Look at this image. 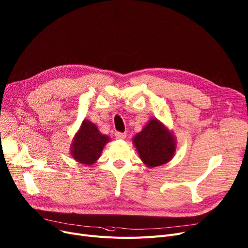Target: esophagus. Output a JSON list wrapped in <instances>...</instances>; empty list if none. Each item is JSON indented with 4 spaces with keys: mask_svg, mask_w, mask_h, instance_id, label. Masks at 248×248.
Here are the masks:
<instances>
[{
    "mask_svg": "<svg viewBox=\"0 0 248 248\" xmlns=\"http://www.w3.org/2000/svg\"><path fill=\"white\" fill-rule=\"evenodd\" d=\"M125 137H126L125 133H120V131L115 133V138H117L118 140H124V139H125Z\"/></svg>",
    "mask_w": 248,
    "mask_h": 248,
    "instance_id": "1",
    "label": "esophagus"
}]
</instances>
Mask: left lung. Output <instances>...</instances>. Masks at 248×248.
I'll use <instances>...</instances> for the list:
<instances>
[{
  "instance_id": "8db88e82",
  "label": "left lung",
  "mask_w": 248,
  "mask_h": 248,
  "mask_svg": "<svg viewBox=\"0 0 248 248\" xmlns=\"http://www.w3.org/2000/svg\"><path fill=\"white\" fill-rule=\"evenodd\" d=\"M140 159L148 168L169 162L174 155L176 141L171 131L157 120H151L133 140Z\"/></svg>"
}]
</instances>
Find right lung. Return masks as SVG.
I'll list each match as a JSON object with an SVG mask.
<instances>
[{"label": "right lung", "mask_w": 248, "mask_h": 248, "mask_svg": "<svg viewBox=\"0 0 248 248\" xmlns=\"http://www.w3.org/2000/svg\"><path fill=\"white\" fill-rule=\"evenodd\" d=\"M109 141V138L98 131L97 126L85 120L71 145L72 156L80 163L93 164L101 156L103 148Z\"/></svg>", "instance_id": "add662e5"}]
</instances>
